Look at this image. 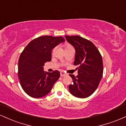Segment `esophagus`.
<instances>
[{"label":"esophagus","mask_w":126,"mask_h":126,"mask_svg":"<svg viewBox=\"0 0 126 126\" xmlns=\"http://www.w3.org/2000/svg\"><path fill=\"white\" fill-rule=\"evenodd\" d=\"M65 75H66V73H65L64 72L62 71V72H60V76H61L62 77V76H65Z\"/></svg>","instance_id":"34e87169"}]
</instances>
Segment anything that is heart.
Instances as JSON below:
<instances>
[{
  "mask_svg": "<svg viewBox=\"0 0 126 126\" xmlns=\"http://www.w3.org/2000/svg\"><path fill=\"white\" fill-rule=\"evenodd\" d=\"M72 47V46H71V45H70V44H66L64 45L65 50H66V49H67V48H70V47ZM55 49H56V48H54L53 49V50H52V54H53V53H54Z\"/></svg>",
  "mask_w": 126,
  "mask_h": 126,
  "instance_id": "obj_1",
  "label": "heart"
}]
</instances>
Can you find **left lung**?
<instances>
[{"mask_svg": "<svg viewBox=\"0 0 126 126\" xmlns=\"http://www.w3.org/2000/svg\"><path fill=\"white\" fill-rule=\"evenodd\" d=\"M75 49V66L78 75L70 74L73 83L69 86L70 94L79 98L91 96L97 89L103 75V62L99 50L92 42L78 35L65 36Z\"/></svg>", "mask_w": 126, "mask_h": 126, "instance_id": "obj_1", "label": "left lung"}]
</instances>
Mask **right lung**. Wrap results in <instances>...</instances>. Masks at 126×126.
I'll use <instances>...</instances> for the list:
<instances>
[{
    "label": "right lung",
    "mask_w": 126,
    "mask_h": 126,
    "mask_svg": "<svg viewBox=\"0 0 126 126\" xmlns=\"http://www.w3.org/2000/svg\"><path fill=\"white\" fill-rule=\"evenodd\" d=\"M64 41L62 37L41 36L32 40L21 53L18 76L23 90L29 96H46L59 79L60 72H45L43 66L46 62L51 61L52 49Z\"/></svg>",
    "instance_id": "1"
}]
</instances>
